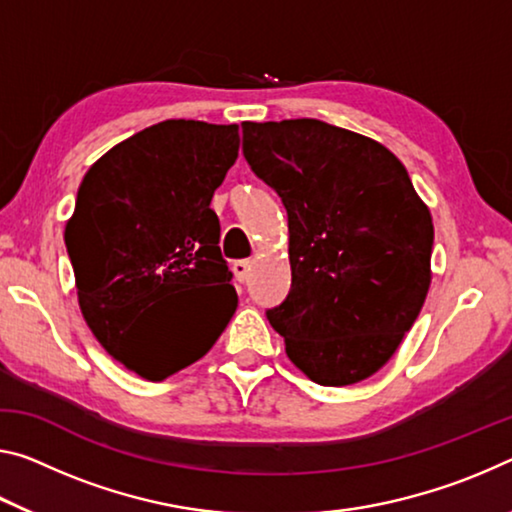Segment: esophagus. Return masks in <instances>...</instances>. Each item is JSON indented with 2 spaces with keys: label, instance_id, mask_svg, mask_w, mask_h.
Here are the masks:
<instances>
[{
  "label": "esophagus",
  "instance_id": "1",
  "mask_svg": "<svg viewBox=\"0 0 512 512\" xmlns=\"http://www.w3.org/2000/svg\"><path fill=\"white\" fill-rule=\"evenodd\" d=\"M232 271H234V278H237V282H246L250 275V262L248 259H237V262L232 264Z\"/></svg>",
  "mask_w": 512,
  "mask_h": 512
}]
</instances>
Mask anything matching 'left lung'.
Instances as JSON below:
<instances>
[{
  "label": "left lung",
  "mask_w": 512,
  "mask_h": 512,
  "mask_svg": "<svg viewBox=\"0 0 512 512\" xmlns=\"http://www.w3.org/2000/svg\"><path fill=\"white\" fill-rule=\"evenodd\" d=\"M243 157L287 209L291 289L266 310L319 385L392 358L431 285L433 221L385 145L316 118L241 123Z\"/></svg>",
  "instance_id": "8db88e82"
}]
</instances>
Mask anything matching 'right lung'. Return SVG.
<instances>
[{"label": "right lung", "mask_w": 512, "mask_h": 512, "mask_svg": "<svg viewBox=\"0 0 512 512\" xmlns=\"http://www.w3.org/2000/svg\"><path fill=\"white\" fill-rule=\"evenodd\" d=\"M237 125L164 120L88 168L66 248L88 328L125 369L164 380L214 346L237 310L209 207Z\"/></svg>", "instance_id": "right-lung-1"}]
</instances>
